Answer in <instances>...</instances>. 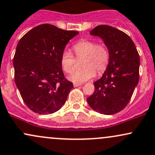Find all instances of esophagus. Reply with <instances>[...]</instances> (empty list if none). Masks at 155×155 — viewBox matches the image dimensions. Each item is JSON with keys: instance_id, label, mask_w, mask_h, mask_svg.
Returning a JSON list of instances; mask_svg holds the SVG:
<instances>
[{"instance_id": "esophagus-1", "label": "esophagus", "mask_w": 155, "mask_h": 155, "mask_svg": "<svg viewBox=\"0 0 155 155\" xmlns=\"http://www.w3.org/2000/svg\"><path fill=\"white\" fill-rule=\"evenodd\" d=\"M80 85H81V84H80V83H74V87H79V86H80Z\"/></svg>"}]
</instances>
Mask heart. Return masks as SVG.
<instances>
[{"instance_id":"b5f03b06","label":"heart","mask_w":155,"mask_h":155,"mask_svg":"<svg viewBox=\"0 0 155 155\" xmlns=\"http://www.w3.org/2000/svg\"><path fill=\"white\" fill-rule=\"evenodd\" d=\"M73 51L77 58L84 57L83 68L76 70L68 79L74 82H84L91 79L97 74L103 73L107 68L110 61L109 50L105 45L98 43L94 40H82L73 46ZM61 63L63 71L71 74L75 68V58L69 51L65 50L61 54Z\"/></svg>"}]
</instances>
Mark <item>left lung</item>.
Listing matches in <instances>:
<instances>
[{
	"label": "left lung",
	"instance_id": "obj_1",
	"mask_svg": "<svg viewBox=\"0 0 155 155\" xmlns=\"http://www.w3.org/2000/svg\"><path fill=\"white\" fill-rule=\"evenodd\" d=\"M90 35L102 39L110 61L102 77L94 82V92L87 102L99 113L115 114L128 105L138 84L140 57L131 37L116 28L99 25Z\"/></svg>",
	"mask_w": 155,
	"mask_h": 155
}]
</instances>
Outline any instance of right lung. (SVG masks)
<instances>
[{"instance_id":"1","label":"right lung","mask_w":155,"mask_h":155,"mask_svg":"<svg viewBox=\"0 0 155 155\" xmlns=\"http://www.w3.org/2000/svg\"><path fill=\"white\" fill-rule=\"evenodd\" d=\"M77 31L40 24L19 40L14 57V79L24 103L41 115L58 110L74 87L63 74L61 54Z\"/></svg>"}]
</instances>
